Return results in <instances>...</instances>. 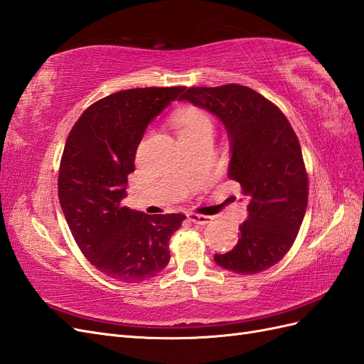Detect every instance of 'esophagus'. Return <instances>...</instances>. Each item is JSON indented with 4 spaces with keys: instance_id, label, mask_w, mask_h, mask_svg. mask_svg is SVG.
<instances>
[{
    "instance_id": "obj_1",
    "label": "esophagus",
    "mask_w": 364,
    "mask_h": 364,
    "mask_svg": "<svg viewBox=\"0 0 364 364\" xmlns=\"http://www.w3.org/2000/svg\"><path fill=\"white\" fill-rule=\"evenodd\" d=\"M188 218H189L192 223H195V225H208V223L210 221V217L200 215V213H195V212L188 213Z\"/></svg>"
}]
</instances>
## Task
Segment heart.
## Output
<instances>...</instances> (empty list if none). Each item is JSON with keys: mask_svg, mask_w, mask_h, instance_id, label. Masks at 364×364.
<instances>
[{"mask_svg": "<svg viewBox=\"0 0 364 364\" xmlns=\"http://www.w3.org/2000/svg\"><path fill=\"white\" fill-rule=\"evenodd\" d=\"M175 127L180 138H192L203 134H212V121L198 109H184L175 118Z\"/></svg>", "mask_w": 364, "mask_h": 364, "instance_id": "heart-1", "label": "heart"}]
</instances>
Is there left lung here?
Returning a JSON list of instances; mask_svg holds the SVG:
<instances>
[{
  "label": "left lung",
  "instance_id": "1",
  "mask_svg": "<svg viewBox=\"0 0 364 364\" xmlns=\"http://www.w3.org/2000/svg\"><path fill=\"white\" fill-rule=\"evenodd\" d=\"M180 101L210 112L225 126L230 146L228 176L241 184L249 201L237 246L213 259L235 274L263 272L287 254L306 213L300 141L283 112L246 86L191 87Z\"/></svg>",
  "mask_w": 364,
  "mask_h": 364
}]
</instances>
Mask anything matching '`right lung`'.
Returning a JSON list of instances; mask_svg holds the SVG:
<instances>
[{"label":"right lung","mask_w":364,"mask_h":364,"mask_svg":"<svg viewBox=\"0 0 364 364\" xmlns=\"http://www.w3.org/2000/svg\"><path fill=\"white\" fill-rule=\"evenodd\" d=\"M186 87L121 90L93 102L68 136L58 175L64 217L81 252L98 271L139 283L163 271L183 213L147 215L123 206L127 175L147 126Z\"/></svg>","instance_id":"add662e5"}]
</instances>
